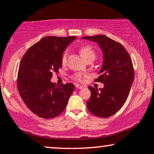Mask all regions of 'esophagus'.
I'll list each match as a JSON object with an SVG mask.
<instances>
[{"instance_id":"obj_1","label":"esophagus","mask_w":154,"mask_h":154,"mask_svg":"<svg viewBox=\"0 0 154 154\" xmlns=\"http://www.w3.org/2000/svg\"><path fill=\"white\" fill-rule=\"evenodd\" d=\"M75 87H76L77 88H79V89H82V88H83V85H79V84H76V85H75Z\"/></svg>"}]
</instances>
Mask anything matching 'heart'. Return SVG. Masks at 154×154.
<instances>
[{"instance_id":"obj_1","label":"heart","mask_w":154,"mask_h":154,"mask_svg":"<svg viewBox=\"0 0 154 154\" xmlns=\"http://www.w3.org/2000/svg\"><path fill=\"white\" fill-rule=\"evenodd\" d=\"M80 54H81V57L83 58V59L86 60L88 59H94L95 57V51L93 50V49L89 46H83V47H81L79 49ZM67 57H68V52L67 51H66L63 54L61 57V62H62L63 64H64L66 62L67 60ZM84 76L83 75L81 74V73H75L74 75V79L78 80V81H82V79Z\"/></svg>"}]
</instances>
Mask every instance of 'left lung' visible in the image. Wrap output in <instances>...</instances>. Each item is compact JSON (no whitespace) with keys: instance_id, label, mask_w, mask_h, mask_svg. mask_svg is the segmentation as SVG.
I'll return each instance as SVG.
<instances>
[{"instance_id":"8db88e82","label":"left lung","mask_w":154,"mask_h":154,"mask_svg":"<svg viewBox=\"0 0 154 154\" xmlns=\"http://www.w3.org/2000/svg\"><path fill=\"white\" fill-rule=\"evenodd\" d=\"M81 39L98 44L103 51V65L95 81L103 83L104 87H88L91 95L87 107L95 116L107 118L119 110L127 100L134 78L132 61L125 48L107 36Z\"/></svg>"}]
</instances>
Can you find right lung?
Instances as JSON below:
<instances>
[{"label": "right lung", "mask_w": 154, "mask_h": 154, "mask_svg": "<svg viewBox=\"0 0 154 154\" xmlns=\"http://www.w3.org/2000/svg\"><path fill=\"white\" fill-rule=\"evenodd\" d=\"M76 39L75 36L45 37L32 46L21 60L17 88L27 107L39 117L54 118L66 107L74 85L68 83L57 86L51 79L62 65L63 51Z\"/></svg>", "instance_id": "right-lung-1"}]
</instances>
